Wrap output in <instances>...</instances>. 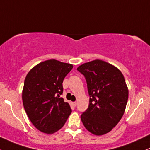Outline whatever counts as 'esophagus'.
Instances as JSON below:
<instances>
[{"instance_id": "esophagus-1", "label": "esophagus", "mask_w": 150, "mask_h": 150, "mask_svg": "<svg viewBox=\"0 0 150 150\" xmlns=\"http://www.w3.org/2000/svg\"><path fill=\"white\" fill-rule=\"evenodd\" d=\"M72 106H73V107H75V106H76V105H77V103H76V102H72Z\"/></svg>"}]
</instances>
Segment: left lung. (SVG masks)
I'll return each mask as SVG.
<instances>
[{
	"mask_svg": "<svg viewBox=\"0 0 150 150\" xmlns=\"http://www.w3.org/2000/svg\"><path fill=\"white\" fill-rule=\"evenodd\" d=\"M77 70L85 76L90 95L88 108L80 116L95 135L107 134L117 125L125 110L129 91L120 70L104 60H95Z\"/></svg>",
	"mask_w": 150,
	"mask_h": 150,
	"instance_id": "1",
	"label": "left lung"
}]
</instances>
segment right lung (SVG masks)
<instances>
[{
    "mask_svg": "<svg viewBox=\"0 0 150 150\" xmlns=\"http://www.w3.org/2000/svg\"><path fill=\"white\" fill-rule=\"evenodd\" d=\"M72 67V64L52 59L36 65L26 75L22 92L24 109L32 124L42 132H56L72 112L60 95L64 78Z\"/></svg>",
    "mask_w": 150,
    "mask_h": 150,
    "instance_id": "add662e5",
    "label": "right lung"
}]
</instances>
